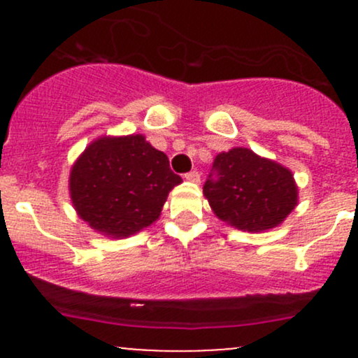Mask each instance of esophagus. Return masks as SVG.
I'll return each instance as SVG.
<instances>
[{
	"mask_svg": "<svg viewBox=\"0 0 358 358\" xmlns=\"http://www.w3.org/2000/svg\"><path fill=\"white\" fill-rule=\"evenodd\" d=\"M185 180H188V182H192V183H199L200 182V173H199V171H190V173L185 175Z\"/></svg>",
	"mask_w": 358,
	"mask_h": 358,
	"instance_id": "esophagus-1",
	"label": "esophagus"
}]
</instances>
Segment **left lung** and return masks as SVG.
I'll return each mask as SVG.
<instances>
[{
	"instance_id": "obj_1",
	"label": "left lung",
	"mask_w": 358,
	"mask_h": 358,
	"mask_svg": "<svg viewBox=\"0 0 358 358\" xmlns=\"http://www.w3.org/2000/svg\"><path fill=\"white\" fill-rule=\"evenodd\" d=\"M215 178H208L203 196L217 219L244 232L278 227L298 205L293 171L249 148L222 151L213 159Z\"/></svg>"
}]
</instances>
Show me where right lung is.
<instances>
[{
  "label": "right lung",
  "mask_w": 358,
  "mask_h": 358,
  "mask_svg": "<svg viewBox=\"0 0 358 358\" xmlns=\"http://www.w3.org/2000/svg\"><path fill=\"white\" fill-rule=\"evenodd\" d=\"M182 178L143 134L99 136L73 162L69 193L92 231L124 239L159 219L168 193Z\"/></svg>",
  "instance_id": "add662e5"
}]
</instances>
